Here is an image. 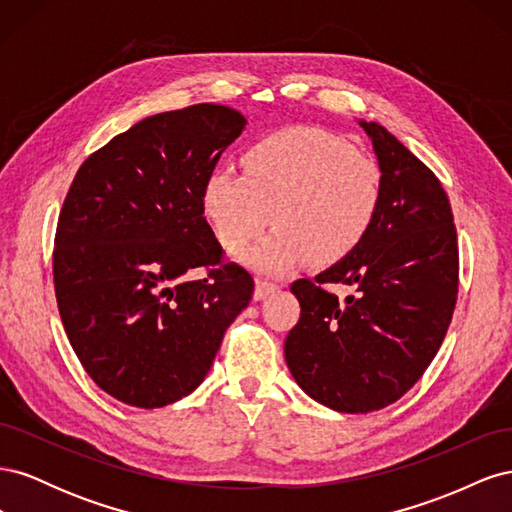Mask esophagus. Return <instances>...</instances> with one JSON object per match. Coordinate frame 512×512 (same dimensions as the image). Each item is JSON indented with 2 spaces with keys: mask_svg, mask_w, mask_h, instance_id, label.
Returning a JSON list of instances; mask_svg holds the SVG:
<instances>
[{
  "mask_svg": "<svg viewBox=\"0 0 512 512\" xmlns=\"http://www.w3.org/2000/svg\"><path fill=\"white\" fill-rule=\"evenodd\" d=\"M275 290H277V286H275V284H271V282H256V288H254V299H256V301L267 299L269 294H273Z\"/></svg>",
  "mask_w": 512,
  "mask_h": 512,
  "instance_id": "34e87169",
  "label": "esophagus"
}]
</instances>
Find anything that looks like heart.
Masks as SVG:
<instances>
[{
  "label": "heart",
  "mask_w": 512,
  "mask_h": 512,
  "mask_svg": "<svg viewBox=\"0 0 512 512\" xmlns=\"http://www.w3.org/2000/svg\"><path fill=\"white\" fill-rule=\"evenodd\" d=\"M243 175L213 170L200 185V209L215 237L245 267L284 275L309 256L331 265L352 254L382 205L380 166L318 128H288L260 138L241 156Z\"/></svg>",
  "instance_id": "heart-1"
}]
</instances>
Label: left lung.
<instances>
[{"label": "left lung", "instance_id": "1", "mask_svg": "<svg viewBox=\"0 0 512 512\" xmlns=\"http://www.w3.org/2000/svg\"><path fill=\"white\" fill-rule=\"evenodd\" d=\"M382 173V205L352 254L290 286L301 318L288 333L290 374L318 404L367 414L408 393L453 318L459 252L453 211L436 175L376 121H356ZM324 283L354 285L339 302Z\"/></svg>", "mask_w": 512, "mask_h": 512}]
</instances>
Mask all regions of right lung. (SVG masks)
Listing matches in <instances>:
<instances>
[{"label":"right lung","mask_w":512,"mask_h":512,"mask_svg":"<svg viewBox=\"0 0 512 512\" xmlns=\"http://www.w3.org/2000/svg\"><path fill=\"white\" fill-rule=\"evenodd\" d=\"M235 108L196 104L138 121L83 162L59 213L61 322L104 393L162 408L196 391L252 275L222 265L200 185L245 130ZM205 266L203 281L187 273Z\"/></svg>","instance_id":"obj_1"}]
</instances>
